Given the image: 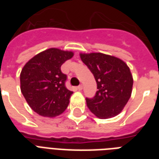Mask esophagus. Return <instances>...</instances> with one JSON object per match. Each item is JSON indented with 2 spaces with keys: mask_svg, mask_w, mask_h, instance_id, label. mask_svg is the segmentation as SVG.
Here are the masks:
<instances>
[{
  "mask_svg": "<svg viewBox=\"0 0 159 159\" xmlns=\"http://www.w3.org/2000/svg\"><path fill=\"white\" fill-rule=\"evenodd\" d=\"M77 89L79 90V91H81V90H82V85H79V86L77 87Z\"/></svg>",
  "mask_w": 159,
  "mask_h": 159,
  "instance_id": "esophagus-1",
  "label": "esophagus"
}]
</instances>
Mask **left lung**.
<instances>
[{
  "mask_svg": "<svg viewBox=\"0 0 159 159\" xmlns=\"http://www.w3.org/2000/svg\"><path fill=\"white\" fill-rule=\"evenodd\" d=\"M81 59L94 75L97 91L87 98V106L101 119L120 114L130 98L133 77L129 67L118 57L102 53H80Z\"/></svg>",
  "mask_w": 159,
  "mask_h": 159,
  "instance_id": "left-lung-1",
  "label": "left lung"
}]
</instances>
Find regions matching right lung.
<instances>
[{
    "label": "right lung",
    "mask_w": 159,
    "mask_h": 159,
    "mask_svg": "<svg viewBox=\"0 0 159 159\" xmlns=\"http://www.w3.org/2000/svg\"><path fill=\"white\" fill-rule=\"evenodd\" d=\"M73 53L51 48L32 57L20 72V90L30 108L39 116L53 118L61 115L73 93L65 86L67 75L61 66Z\"/></svg>",
    "instance_id": "right-lung-1"
}]
</instances>
